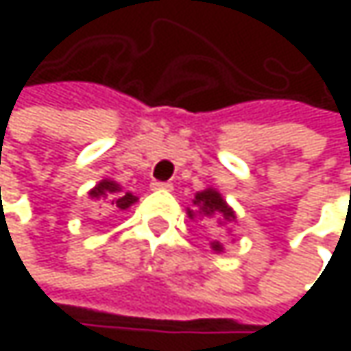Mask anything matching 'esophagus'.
<instances>
[{
    "mask_svg": "<svg viewBox=\"0 0 351 351\" xmlns=\"http://www.w3.org/2000/svg\"><path fill=\"white\" fill-rule=\"evenodd\" d=\"M150 186H152L154 191H173V184H171V182H162V180H154Z\"/></svg>",
    "mask_w": 351,
    "mask_h": 351,
    "instance_id": "esophagus-1",
    "label": "esophagus"
}]
</instances>
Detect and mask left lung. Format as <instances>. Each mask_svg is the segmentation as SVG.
Masks as SVG:
<instances>
[{
  "label": "left lung",
  "instance_id": "8db88e82",
  "mask_svg": "<svg viewBox=\"0 0 351 351\" xmlns=\"http://www.w3.org/2000/svg\"><path fill=\"white\" fill-rule=\"evenodd\" d=\"M193 205H195V211L189 209L191 219L195 215H199V217H215L219 223H232L236 219L234 209L223 201V197L215 189H205V191L197 193L195 199H193ZM211 247L215 252H223V245L219 242H211Z\"/></svg>",
  "mask_w": 351,
  "mask_h": 351
}]
</instances>
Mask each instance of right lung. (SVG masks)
Segmentation results:
<instances>
[{"label":"right lung","instance_id":"add662e5","mask_svg":"<svg viewBox=\"0 0 351 351\" xmlns=\"http://www.w3.org/2000/svg\"><path fill=\"white\" fill-rule=\"evenodd\" d=\"M91 199H113L111 205L119 207V209H128L130 205H134L138 201V197H134L132 193H121V186L115 180L104 178L99 184H95V189H91Z\"/></svg>","mask_w":351,"mask_h":351}]
</instances>
